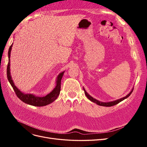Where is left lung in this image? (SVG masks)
<instances>
[{
    "label": "left lung",
    "mask_w": 147,
    "mask_h": 147,
    "mask_svg": "<svg viewBox=\"0 0 147 147\" xmlns=\"http://www.w3.org/2000/svg\"><path fill=\"white\" fill-rule=\"evenodd\" d=\"M83 90H84V94H85L86 96L88 97V99H90L91 102H94V103H96V104L99 105H100V106L111 107V106H113V105H116V104L119 103L120 102H121L122 100H124L125 99H126L127 97H128L131 94V93H132V91H133V89L131 91V92H130L129 93V94H128L127 95H126L125 97H123V98H121V99L116 100H114V101H112V102H100V101H99V100H96V99L93 98V97H91L90 95H89V94H88V92L86 91V90L84 89V88H83Z\"/></svg>",
    "instance_id": "1"
}]
</instances>
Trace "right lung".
<instances>
[{"label": "right lung", "instance_id": "right-lung-1", "mask_svg": "<svg viewBox=\"0 0 147 147\" xmlns=\"http://www.w3.org/2000/svg\"><path fill=\"white\" fill-rule=\"evenodd\" d=\"M12 45L10 47L9 50H8V65H7V78H8V80L10 82L11 86L14 90L16 96H18V98L21 100L23 102H25V103L31 105H34V106H36V107H42V106H45L47 105L50 104L53 101H55L57 97H58V96L60 94V91H61V79L62 77H63L64 72H61V74H59L58 76L57 77L56 80V87L54 88L50 93H49L48 94L47 96H44V97H37L35 96L33 94H24V93L22 92L15 85L14 83H13V80L11 78V75H10V53H11V47Z\"/></svg>", "mask_w": 147, "mask_h": 147}]
</instances>
